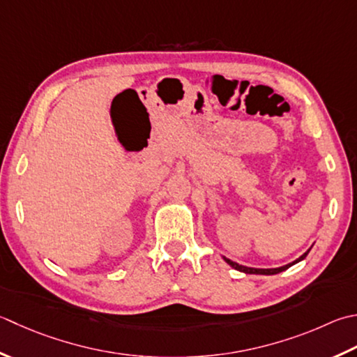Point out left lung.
<instances>
[{
    "instance_id": "8db88e82",
    "label": "left lung",
    "mask_w": 357,
    "mask_h": 357,
    "mask_svg": "<svg viewBox=\"0 0 357 357\" xmlns=\"http://www.w3.org/2000/svg\"><path fill=\"white\" fill-rule=\"evenodd\" d=\"M312 248V246H311ZM311 248L306 250V252L303 254V255H300L297 260H294L292 263H288V264H284V266H280V268H272V269H258V268H249V266H243V264H238V263H235V261H232V260H229V258H226V257H222V260H225L229 266H232L234 269H236V271H240V272H244V274H258V275H275V274H280V272H283V271H286L288 268H291L292 264H296V263H298V261H302V260H305L306 258V255L310 254V250H311Z\"/></svg>"
}]
</instances>
